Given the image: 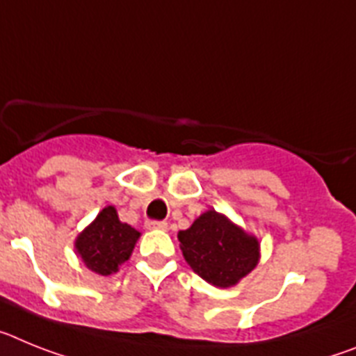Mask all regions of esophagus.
Instances as JSON below:
<instances>
[{"label": "esophagus", "instance_id": "esophagus-1", "mask_svg": "<svg viewBox=\"0 0 356 356\" xmlns=\"http://www.w3.org/2000/svg\"><path fill=\"white\" fill-rule=\"evenodd\" d=\"M145 225H147V229H161V231L168 229V224H166L165 220H148Z\"/></svg>", "mask_w": 356, "mask_h": 356}]
</instances>
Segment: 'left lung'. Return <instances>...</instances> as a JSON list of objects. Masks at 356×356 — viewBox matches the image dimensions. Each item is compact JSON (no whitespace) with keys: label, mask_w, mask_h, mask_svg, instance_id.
I'll use <instances>...</instances> for the list:
<instances>
[{"label":"left lung","mask_w":356,"mask_h":356,"mask_svg":"<svg viewBox=\"0 0 356 356\" xmlns=\"http://www.w3.org/2000/svg\"><path fill=\"white\" fill-rule=\"evenodd\" d=\"M177 238L186 264L218 289L238 285L259 264L258 238L215 209L204 211Z\"/></svg>","instance_id":"1"}]
</instances>
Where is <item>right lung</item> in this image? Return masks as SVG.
<instances>
[{
	"label": "right lung",
	"mask_w": 356,
	"mask_h": 356,
	"mask_svg": "<svg viewBox=\"0 0 356 356\" xmlns=\"http://www.w3.org/2000/svg\"><path fill=\"white\" fill-rule=\"evenodd\" d=\"M140 236V231L120 220L114 206H105L76 236L75 252L89 270L98 276H111L131 258Z\"/></svg>",
	"instance_id": "1"
}]
</instances>
